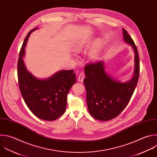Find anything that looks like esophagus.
I'll return each mask as SVG.
<instances>
[{
    "label": "esophagus",
    "instance_id": "34e87169",
    "mask_svg": "<svg viewBox=\"0 0 157 157\" xmlns=\"http://www.w3.org/2000/svg\"><path fill=\"white\" fill-rule=\"evenodd\" d=\"M84 78H85V75H84L83 73H80L78 77V81L82 83L83 82Z\"/></svg>",
    "mask_w": 157,
    "mask_h": 157
}]
</instances>
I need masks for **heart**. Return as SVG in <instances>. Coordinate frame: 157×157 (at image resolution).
Returning a JSON list of instances; mask_svg holds the SVG:
<instances>
[{
	"label": "heart",
	"instance_id": "heart-1",
	"mask_svg": "<svg viewBox=\"0 0 157 157\" xmlns=\"http://www.w3.org/2000/svg\"><path fill=\"white\" fill-rule=\"evenodd\" d=\"M83 46H84L83 41L82 39H79V40H77V41H75V42L73 45L72 47H73V49L75 52H80L83 49ZM90 58L91 59H95L96 58V54L95 53H92L90 55Z\"/></svg>",
	"mask_w": 157,
	"mask_h": 157
}]
</instances>
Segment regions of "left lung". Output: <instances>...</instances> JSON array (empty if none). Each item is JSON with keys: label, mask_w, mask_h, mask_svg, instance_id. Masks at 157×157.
<instances>
[{"label": "left lung", "mask_w": 157, "mask_h": 157, "mask_svg": "<svg viewBox=\"0 0 157 157\" xmlns=\"http://www.w3.org/2000/svg\"><path fill=\"white\" fill-rule=\"evenodd\" d=\"M123 39L134 52L133 77L123 83L111 78L105 71L103 61L88 63L85 66L83 83L90 115L95 119L108 121L117 117L126 107L136 87L139 76V57L137 47L127 31L123 29Z\"/></svg>", "instance_id": "left-lung-1"}]
</instances>
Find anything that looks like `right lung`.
<instances>
[{
	"instance_id": "add662e5",
	"label": "right lung",
	"mask_w": 157,
	"mask_h": 157,
	"mask_svg": "<svg viewBox=\"0 0 157 157\" xmlns=\"http://www.w3.org/2000/svg\"><path fill=\"white\" fill-rule=\"evenodd\" d=\"M37 29L29 32L20 52L18 61L19 88L28 107L37 117L53 121L65 112L67 94L76 83V77L74 70L60 71L44 80L36 78L27 71L23 59L25 47L30 34Z\"/></svg>"
}]
</instances>
